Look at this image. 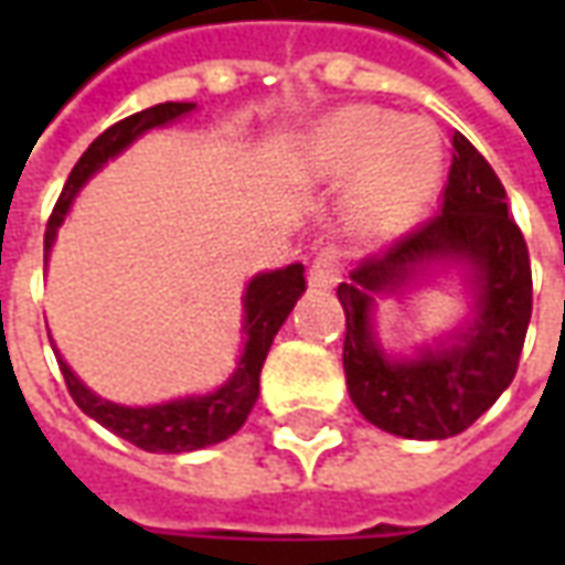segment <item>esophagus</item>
<instances>
[{
	"label": "esophagus",
	"instance_id": "obj_1",
	"mask_svg": "<svg viewBox=\"0 0 565 565\" xmlns=\"http://www.w3.org/2000/svg\"><path fill=\"white\" fill-rule=\"evenodd\" d=\"M342 281V259L339 254L327 247V250H320L315 263H311V269H308V284L315 287V290H332L335 284Z\"/></svg>",
	"mask_w": 565,
	"mask_h": 565
}]
</instances>
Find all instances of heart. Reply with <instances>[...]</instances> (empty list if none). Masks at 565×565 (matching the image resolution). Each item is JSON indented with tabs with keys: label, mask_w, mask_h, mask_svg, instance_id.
I'll return each instance as SVG.
<instances>
[{
	"label": "heart",
	"mask_w": 565,
	"mask_h": 565,
	"mask_svg": "<svg viewBox=\"0 0 565 565\" xmlns=\"http://www.w3.org/2000/svg\"><path fill=\"white\" fill-rule=\"evenodd\" d=\"M306 162L323 181H354L344 223L360 242H384L433 205L445 178V145L424 117L351 105L308 132Z\"/></svg>",
	"instance_id": "heart-1"
}]
</instances>
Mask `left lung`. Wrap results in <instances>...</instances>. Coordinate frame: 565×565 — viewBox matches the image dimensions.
I'll use <instances>...</instances> for the list:
<instances>
[{"mask_svg": "<svg viewBox=\"0 0 565 565\" xmlns=\"http://www.w3.org/2000/svg\"><path fill=\"white\" fill-rule=\"evenodd\" d=\"M436 268H454L473 318L415 358L387 355L374 332V299L402 295ZM344 308V379L369 424L403 438H450L469 429L509 387L533 315L530 250L509 217L505 186L490 162L454 132L441 214L363 259L339 284Z\"/></svg>", "mask_w": 565, "mask_h": 565, "instance_id": "1", "label": "left lung"}]
</instances>
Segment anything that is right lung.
I'll return each mask as SVG.
<instances>
[{"mask_svg":"<svg viewBox=\"0 0 565 565\" xmlns=\"http://www.w3.org/2000/svg\"><path fill=\"white\" fill-rule=\"evenodd\" d=\"M193 111H196V103H160L105 129L75 162L63 193L56 199V209L47 221V233H44V254H51L56 230L66 221L78 190L103 169L105 162L120 157L148 129L174 124ZM302 294H306V266L302 263H290L275 271H259L247 281L245 296H242V308H245L242 356L235 363L233 375L223 381L217 391L202 393V396H181V399H169L160 405H120L96 396L54 348L56 363H60L68 393L81 412L93 417L96 424H103L105 429H111L115 436L132 441L136 448L150 450V454H186V450L209 448L223 438L235 436L247 420L259 396V372H263L266 354Z\"/></svg>","mask_w":565,"mask_h":565,"instance_id":"add662e5","label":"right lung"}]
</instances>
